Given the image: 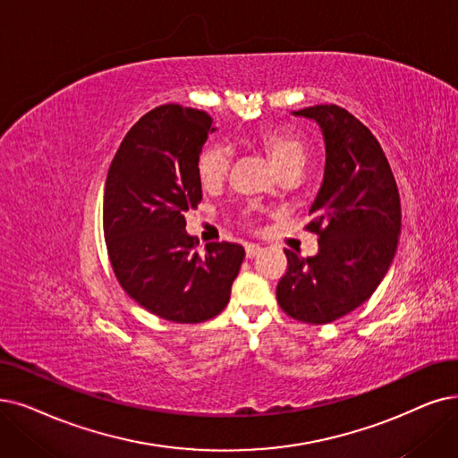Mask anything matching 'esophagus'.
Segmentation results:
<instances>
[{
  "instance_id": "1",
  "label": "esophagus",
  "mask_w": 458,
  "mask_h": 458,
  "mask_svg": "<svg viewBox=\"0 0 458 458\" xmlns=\"http://www.w3.org/2000/svg\"><path fill=\"white\" fill-rule=\"evenodd\" d=\"M244 250H246V258L248 259H251V258H255V255H259L261 253V246H258V244H246L244 246Z\"/></svg>"
}]
</instances>
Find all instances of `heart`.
I'll return each mask as SVG.
<instances>
[{"label": "heart", "mask_w": 458, "mask_h": 458, "mask_svg": "<svg viewBox=\"0 0 458 458\" xmlns=\"http://www.w3.org/2000/svg\"><path fill=\"white\" fill-rule=\"evenodd\" d=\"M258 142L282 174L287 171H301L304 167L308 150L299 137L285 131H268L259 135ZM231 163L233 154L227 146L219 142L205 146L197 159L200 186L210 190L222 184L231 171Z\"/></svg>", "instance_id": "b5f03b06"}]
</instances>
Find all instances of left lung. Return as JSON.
Listing matches in <instances>:
<instances>
[{"mask_svg": "<svg viewBox=\"0 0 458 458\" xmlns=\"http://www.w3.org/2000/svg\"><path fill=\"white\" fill-rule=\"evenodd\" d=\"M316 120L325 137V178L306 231L319 236L314 258L285 250L276 299L297 321L325 325L372 297L394 258L400 234L398 188L372 131L338 105L293 113Z\"/></svg>", "mask_w": 458, "mask_h": 458, "instance_id": "1", "label": "left lung"}]
</instances>
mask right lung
<instances>
[{
  "label": "right lung",
  "instance_id": "1",
  "mask_svg": "<svg viewBox=\"0 0 458 458\" xmlns=\"http://www.w3.org/2000/svg\"><path fill=\"white\" fill-rule=\"evenodd\" d=\"M197 108L169 103L146 113L108 169L103 233L122 289L148 312L174 323L212 319L227 306L244 248L186 233V212L203 199L197 159L214 131Z\"/></svg>",
  "mask_w": 458,
  "mask_h": 458
}]
</instances>
